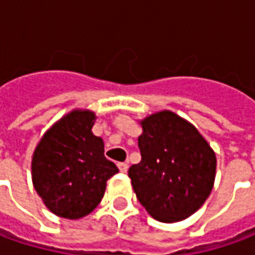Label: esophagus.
<instances>
[{"label":"esophagus","mask_w":255,"mask_h":255,"mask_svg":"<svg viewBox=\"0 0 255 255\" xmlns=\"http://www.w3.org/2000/svg\"><path fill=\"white\" fill-rule=\"evenodd\" d=\"M117 166H119V169H120L121 173H126V171L128 170V164L127 163H119Z\"/></svg>","instance_id":"obj_1"}]
</instances>
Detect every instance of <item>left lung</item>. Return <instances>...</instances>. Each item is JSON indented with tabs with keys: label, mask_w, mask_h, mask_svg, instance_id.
Wrapping results in <instances>:
<instances>
[{
	"label": "left lung",
	"mask_w": 255,
	"mask_h": 255,
	"mask_svg": "<svg viewBox=\"0 0 255 255\" xmlns=\"http://www.w3.org/2000/svg\"><path fill=\"white\" fill-rule=\"evenodd\" d=\"M141 162L128 170L136 198L164 223L198 211L212 191L216 156L191 123L163 110L141 121Z\"/></svg>",
	"instance_id": "8db88e82"
}]
</instances>
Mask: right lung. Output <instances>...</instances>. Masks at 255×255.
<instances>
[{
	"instance_id": "1",
	"label": "right lung",
	"mask_w": 255,
	"mask_h": 255,
	"mask_svg": "<svg viewBox=\"0 0 255 255\" xmlns=\"http://www.w3.org/2000/svg\"><path fill=\"white\" fill-rule=\"evenodd\" d=\"M96 116L72 110L47 129L32 157L34 190L57 216L81 219L98 207L107 180L119 173L105 156V143L92 132Z\"/></svg>"
}]
</instances>
